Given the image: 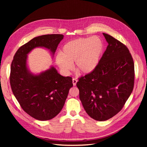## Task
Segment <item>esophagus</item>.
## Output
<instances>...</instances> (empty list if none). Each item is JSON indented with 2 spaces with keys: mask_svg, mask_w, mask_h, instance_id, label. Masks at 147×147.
<instances>
[{
  "mask_svg": "<svg viewBox=\"0 0 147 147\" xmlns=\"http://www.w3.org/2000/svg\"><path fill=\"white\" fill-rule=\"evenodd\" d=\"M77 82V80L76 78H73V84L74 86H75L76 85Z\"/></svg>",
  "mask_w": 147,
  "mask_h": 147,
  "instance_id": "34e87169",
  "label": "esophagus"
}]
</instances>
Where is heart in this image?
<instances>
[{
    "mask_svg": "<svg viewBox=\"0 0 147 147\" xmlns=\"http://www.w3.org/2000/svg\"><path fill=\"white\" fill-rule=\"evenodd\" d=\"M103 44L100 38H80L66 43L63 46L60 55L55 60L61 70L68 74L73 68L83 74L92 73L98 66L102 52Z\"/></svg>",
    "mask_w": 147,
    "mask_h": 147,
    "instance_id": "b5f03b06",
    "label": "heart"
}]
</instances>
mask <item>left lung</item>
<instances>
[{"instance_id":"left-lung-1","label":"left lung","mask_w":147,"mask_h":147,"mask_svg":"<svg viewBox=\"0 0 147 147\" xmlns=\"http://www.w3.org/2000/svg\"><path fill=\"white\" fill-rule=\"evenodd\" d=\"M108 43L96 68L78 78L80 99L87 113L98 121L107 120L123 108L134 84V64L127 47L103 33Z\"/></svg>"}]
</instances>
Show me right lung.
<instances>
[{
    "label": "right lung",
    "mask_w": 147,
    "mask_h": 147,
    "mask_svg": "<svg viewBox=\"0 0 147 147\" xmlns=\"http://www.w3.org/2000/svg\"><path fill=\"white\" fill-rule=\"evenodd\" d=\"M62 34H48L35 37L18 48L12 60L10 83L20 107L33 118L41 120L53 119L63 107L72 77L59 74L55 68L34 75L27 67V55L36 47H45L55 53Z\"/></svg>",
    "instance_id": "add662e5"
}]
</instances>
